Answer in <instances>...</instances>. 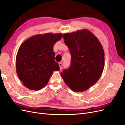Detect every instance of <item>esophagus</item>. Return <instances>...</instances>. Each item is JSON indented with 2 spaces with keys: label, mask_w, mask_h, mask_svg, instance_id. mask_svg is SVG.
Wrapping results in <instances>:
<instances>
[{
  "label": "esophagus",
  "mask_w": 125,
  "mask_h": 125,
  "mask_svg": "<svg viewBox=\"0 0 125 125\" xmlns=\"http://www.w3.org/2000/svg\"><path fill=\"white\" fill-rule=\"evenodd\" d=\"M59 66L60 67V70H61L62 69V62H59Z\"/></svg>",
  "instance_id": "1"
}]
</instances>
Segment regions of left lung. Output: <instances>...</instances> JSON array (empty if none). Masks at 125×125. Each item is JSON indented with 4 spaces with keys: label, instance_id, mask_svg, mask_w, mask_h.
I'll list each match as a JSON object with an SVG mask.
<instances>
[{
    "label": "left lung",
    "instance_id": "obj_1",
    "mask_svg": "<svg viewBox=\"0 0 125 125\" xmlns=\"http://www.w3.org/2000/svg\"><path fill=\"white\" fill-rule=\"evenodd\" d=\"M63 38L70 51L71 62L69 68L60 73L62 77L73 91H84L96 83L103 73V48L88 30L65 33Z\"/></svg>",
    "mask_w": 125,
    "mask_h": 125
}]
</instances>
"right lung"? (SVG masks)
<instances>
[{"label":"right lung","mask_w":125,"mask_h":125,"mask_svg":"<svg viewBox=\"0 0 125 125\" xmlns=\"http://www.w3.org/2000/svg\"><path fill=\"white\" fill-rule=\"evenodd\" d=\"M62 33H48L29 37L19 48L16 60L18 76L23 84L37 91L46 85L54 71H59L53 51Z\"/></svg>","instance_id":"add662e5"}]
</instances>
